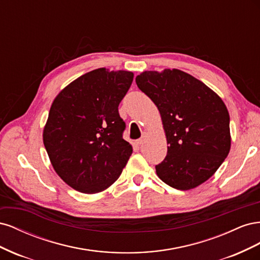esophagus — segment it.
Returning a JSON list of instances; mask_svg holds the SVG:
<instances>
[{
    "mask_svg": "<svg viewBox=\"0 0 260 260\" xmlns=\"http://www.w3.org/2000/svg\"><path fill=\"white\" fill-rule=\"evenodd\" d=\"M143 142H144V138H141V139H139V140H137V141H136L137 145H142V144H143Z\"/></svg>",
    "mask_w": 260,
    "mask_h": 260,
    "instance_id": "34e87169",
    "label": "esophagus"
}]
</instances>
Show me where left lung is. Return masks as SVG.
Returning a JSON list of instances; mask_svg holds the SVG:
<instances>
[{
  "mask_svg": "<svg viewBox=\"0 0 260 260\" xmlns=\"http://www.w3.org/2000/svg\"><path fill=\"white\" fill-rule=\"evenodd\" d=\"M139 89L160 113L168 151L156 174L177 190L207 181L230 152V116L216 92L179 69L146 70L136 78Z\"/></svg>",
  "mask_w": 260,
  "mask_h": 260,
  "instance_id": "8db88e82",
  "label": "left lung"
}]
</instances>
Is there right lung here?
<instances>
[{"instance_id": "obj_1", "label": "right lung", "mask_w": 260, "mask_h": 260, "mask_svg": "<svg viewBox=\"0 0 260 260\" xmlns=\"http://www.w3.org/2000/svg\"><path fill=\"white\" fill-rule=\"evenodd\" d=\"M132 80L127 70L94 69L54 99L43 143L54 170L75 190L104 191L127 165L132 146L122 139L125 123L118 106Z\"/></svg>"}]
</instances>
